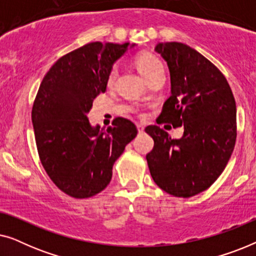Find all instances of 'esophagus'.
<instances>
[{
	"mask_svg": "<svg viewBox=\"0 0 256 256\" xmlns=\"http://www.w3.org/2000/svg\"><path fill=\"white\" fill-rule=\"evenodd\" d=\"M136 127H138V134H142V132H144V127H143L142 124H138V126H136Z\"/></svg>",
	"mask_w": 256,
	"mask_h": 256,
	"instance_id": "esophagus-1",
	"label": "esophagus"
}]
</instances>
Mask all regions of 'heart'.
<instances>
[{
	"mask_svg": "<svg viewBox=\"0 0 256 256\" xmlns=\"http://www.w3.org/2000/svg\"><path fill=\"white\" fill-rule=\"evenodd\" d=\"M136 68H138V72L141 73L143 78L146 82H149L150 79H152L154 76L164 73V68L162 62L160 60V58H157L155 54H149V52H142L135 59ZM118 66L115 65L110 68V74H108V86H113L115 80L118 78Z\"/></svg>",
	"mask_w": 256,
	"mask_h": 256,
	"instance_id": "1",
	"label": "heart"
}]
</instances>
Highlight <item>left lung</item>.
Segmentation results:
<instances>
[{"label": "left lung", "mask_w": 256, "mask_h": 256, "mask_svg": "<svg viewBox=\"0 0 256 256\" xmlns=\"http://www.w3.org/2000/svg\"><path fill=\"white\" fill-rule=\"evenodd\" d=\"M155 51L166 62L171 80L158 120L184 126V134L171 138L158 126H148L154 149L146 162L162 190L188 198L211 186L228 163L236 140V100L219 68L194 48L168 42Z\"/></svg>", "instance_id": "1"}]
</instances>
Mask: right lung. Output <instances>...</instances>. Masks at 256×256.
<instances>
[{
  "label": "right lung",
  "instance_id": "add662e5",
  "mask_svg": "<svg viewBox=\"0 0 256 256\" xmlns=\"http://www.w3.org/2000/svg\"><path fill=\"white\" fill-rule=\"evenodd\" d=\"M135 44L93 42L62 56L45 74L34 99V138L42 166L66 194L90 198L112 180L113 166L138 134L116 118L107 129L90 126L93 100L106 92L114 62Z\"/></svg>",
  "mask_w": 256,
  "mask_h": 256
}]
</instances>
